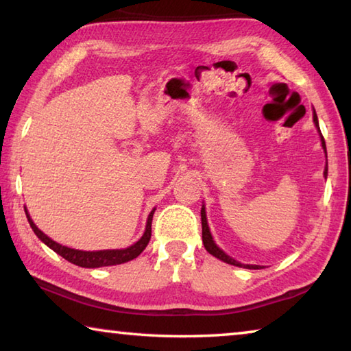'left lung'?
I'll return each instance as SVG.
<instances>
[{
    "label": "left lung",
    "instance_id": "1",
    "mask_svg": "<svg viewBox=\"0 0 351 351\" xmlns=\"http://www.w3.org/2000/svg\"><path fill=\"white\" fill-rule=\"evenodd\" d=\"M313 121H315V125H316L317 132H319L322 149H324V152H326V155H327L326 141H324V136H322V133H321V130H319V123H317V117H316V112H315V110H313ZM327 170H328L327 167H326V170H324V176H326V178H327ZM201 222H202V244H204V247H206V250H207L210 254H213L215 258L224 261V263L230 264V265L244 267V269H250V270H259V269H263V267H261V265H252V264H241V263H238V261H234L233 258L228 256V254H226L224 252L221 250V248H219L218 245L215 244V241H213V238H212V233H210V228H208V224H207L206 207H204V206H202V208H201Z\"/></svg>",
    "mask_w": 351,
    "mask_h": 351
}]
</instances>
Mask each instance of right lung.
Segmentation results:
<instances>
[{"mask_svg": "<svg viewBox=\"0 0 351 351\" xmlns=\"http://www.w3.org/2000/svg\"><path fill=\"white\" fill-rule=\"evenodd\" d=\"M25 210V216H27V221L32 227V230L35 232V234L40 238L44 244H46L49 248H52L55 253H58L60 256L64 258L69 263H72L75 265L84 267V269H97V267H107V265H117V264H124L129 263V261L135 259L136 256L143 253V250L147 247L150 237H152V219H154V213L155 208L152 210L149 218H147V224H145V232L141 237V239L136 241L135 244L127 247V248H119V250H98V252H82V250H75V248H69L66 245H61L58 242H55L53 239H50L47 234H44L40 228L35 226V222L32 221L30 215Z\"/></svg>", "mask_w": 351, "mask_h": 351, "instance_id": "1", "label": "right lung"}]
</instances>
